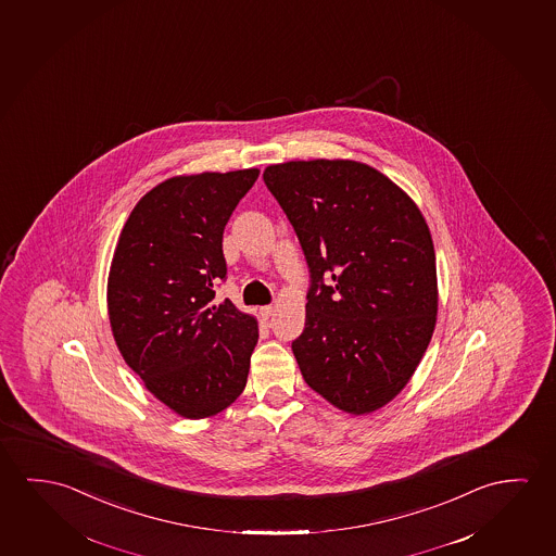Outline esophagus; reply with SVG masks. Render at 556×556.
<instances>
[{
    "mask_svg": "<svg viewBox=\"0 0 556 556\" xmlns=\"http://www.w3.org/2000/svg\"><path fill=\"white\" fill-rule=\"evenodd\" d=\"M260 314H262L264 319H269V317L274 316L275 308L274 306H264V308H260Z\"/></svg>",
    "mask_w": 556,
    "mask_h": 556,
    "instance_id": "1",
    "label": "esophagus"
}]
</instances>
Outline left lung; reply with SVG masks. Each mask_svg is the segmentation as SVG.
Here are the masks:
<instances>
[{"instance_id": "1", "label": "left lung", "mask_w": 556, "mask_h": 556, "mask_svg": "<svg viewBox=\"0 0 556 556\" xmlns=\"http://www.w3.org/2000/svg\"><path fill=\"white\" fill-rule=\"evenodd\" d=\"M309 265L306 327L292 342L304 381L364 416L408 384L435 331V248L418 205L354 160L265 167ZM331 276L327 286L323 277Z\"/></svg>"}]
</instances>
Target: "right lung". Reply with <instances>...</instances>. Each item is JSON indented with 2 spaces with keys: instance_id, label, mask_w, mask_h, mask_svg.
I'll use <instances>...</instances> for the list:
<instances>
[{
  "instance_id": "1",
  "label": "right lung",
  "mask_w": 556,
  "mask_h": 556,
  "mask_svg": "<svg viewBox=\"0 0 556 556\" xmlns=\"http://www.w3.org/2000/svg\"><path fill=\"white\" fill-rule=\"evenodd\" d=\"M260 169L163 180L123 225L108 277V314L121 356L146 389L182 418L231 406L247 387L257 319L231 300L223 231Z\"/></svg>"
}]
</instances>
